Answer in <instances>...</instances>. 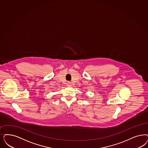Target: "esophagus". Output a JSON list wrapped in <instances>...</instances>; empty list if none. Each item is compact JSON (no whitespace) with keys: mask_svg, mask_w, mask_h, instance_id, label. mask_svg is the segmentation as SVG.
Segmentation results:
<instances>
[{"mask_svg":"<svg viewBox=\"0 0 148 148\" xmlns=\"http://www.w3.org/2000/svg\"><path fill=\"white\" fill-rule=\"evenodd\" d=\"M66 85L68 86H71V82H66Z\"/></svg>","mask_w":148,"mask_h":148,"instance_id":"esophagus-1","label":"esophagus"}]
</instances>
